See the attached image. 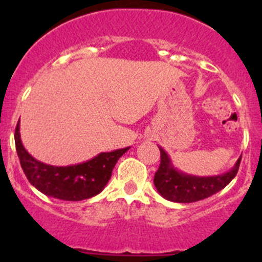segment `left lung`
Listing matches in <instances>:
<instances>
[{"label":"left lung","instance_id":"obj_1","mask_svg":"<svg viewBox=\"0 0 262 262\" xmlns=\"http://www.w3.org/2000/svg\"><path fill=\"white\" fill-rule=\"evenodd\" d=\"M158 148L161 150V163L153 182L158 194L173 203H194L216 194L233 180L241 162L239 157L231 170L221 175H190L178 170L168 153L162 147Z\"/></svg>","mask_w":262,"mask_h":262}]
</instances>
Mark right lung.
<instances>
[{
    "label": "right lung",
    "instance_id": "add662e5",
    "mask_svg": "<svg viewBox=\"0 0 262 262\" xmlns=\"http://www.w3.org/2000/svg\"><path fill=\"white\" fill-rule=\"evenodd\" d=\"M16 152L29 182L54 199L78 202L100 194L112 178L119 158L130 147L101 152L86 162L70 166H53L34 158L24 147L20 137V121L15 130Z\"/></svg>",
    "mask_w": 262,
    "mask_h": 262
}]
</instances>
